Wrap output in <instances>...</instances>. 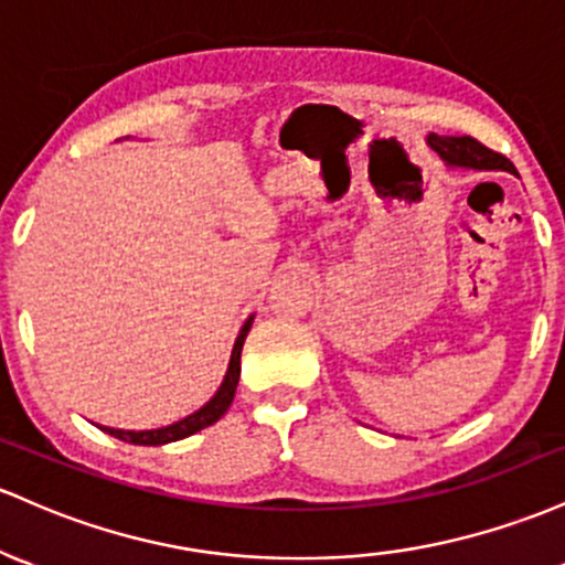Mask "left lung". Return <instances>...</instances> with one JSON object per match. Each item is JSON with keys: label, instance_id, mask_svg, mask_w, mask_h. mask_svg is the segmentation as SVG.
Instances as JSON below:
<instances>
[{"label": "left lung", "instance_id": "8db88e82", "mask_svg": "<svg viewBox=\"0 0 565 565\" xmlns=\"http://www.w3.org/2000/svg\"><path fill=\"white\" fill-rule=\"evenodd\" d=\"M429 146L443 157L448 164L456 168H475V170H510L515 173L512 162L507 160L499 151L488 149L480 141H475L472 136H429Z\"/></svg>", "mask_w": 565, "mask_h": 565}]
</instances>
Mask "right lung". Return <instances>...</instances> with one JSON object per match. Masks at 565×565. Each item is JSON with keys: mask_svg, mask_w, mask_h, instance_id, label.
<instances>
[{"mask_svg": "<svg viewBox=\"0 0 565 565\" xmlns=\"http://www.w3.org/2000/svg\"><path fill=\"white\" fill-rule=\"evenodd\" d=\"M248 331H250V320L245 322L243 331H239V335H237V341H234L230 371H226L224 384H221V390L215 392L213 401L207 405H202L198 414L170 424V427L143 429V433H125V429H111V427H100V429L114 437H119V440L132 443V446H164V443L181 440V437H189V435L200 433V429L211 427L213 422H218L221 416L230 411V405L234 401V390H237V382H239V354H243V344H245V335H248Z\"/></svg>", "mask_w": 565, "mask_h": 565, "instance_id": "1", "label": "right lung"}]
</instances>
